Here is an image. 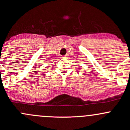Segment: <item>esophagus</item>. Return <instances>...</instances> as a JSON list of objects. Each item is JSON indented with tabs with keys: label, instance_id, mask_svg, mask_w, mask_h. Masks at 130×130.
<instances>
[{
	"label": "esophagus",
	"instance_id": "esophagus-1",
	"mask_svg": "<svg viewBox=\"0 0 130 130\" xmlns=\"http://www.w3.org/2000/svg\"><path fill=\"white\" fill-rule=\"evenodd\" d=\"M68 57H69V55H68L67 54V55H65V56H64V57H63V58H67Z\"/></svg>",
	"mask_w": 130,
	"mask_h": 130
}]
</instances>
